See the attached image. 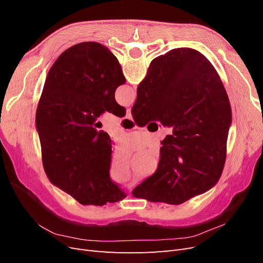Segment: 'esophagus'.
<instances>
[{"instance_id":"obj_1","label":"esophagus","mask_w":263,"mask_h":263,"mask_svg":"<svg viewBox=\"0 0 263 263\" xmlns=\"http://www.w3.org/2000/svg\"><path fill=\"white\" fill-rule=\"evenodd\" d=\"M125 118H127V119H133L130 108H127V109H126V115H125Z\"/></svg>"}]
</instances>
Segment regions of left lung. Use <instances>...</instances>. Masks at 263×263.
Wrapping results in <instances>:
<instances>
[{
    "instance_id": "left-lung-1",
    "label": "left lung",
    "mask_w": 263,
    "mask_h": 263,
    "mask_svg": "<svg viewBox=\"0 0 263 263\" xmlns=\"http://www.w3.org/2000/svg\"><path fill=\"white\" fill-rule=\"evenodd\" d=\"M125 82L117 58L94 42L63 51L47 74L36 110L43 165L52 184L82 205L126 197L109 178L112 140L97 123L105 110L125 116L115 101Z\"/></svg>"
}]
</instances>
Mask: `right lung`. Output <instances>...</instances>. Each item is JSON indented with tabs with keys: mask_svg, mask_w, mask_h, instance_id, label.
I'll use <instances>...</instances> for the list:
<instances>
[{
	"mask_svg": "<svg viewBox=\"0 0 263 263\" xmlns=\"http://www.w3.org/2000/svg\"><path fill=\"white\" fill-rule=\"evenodd\" d=\"M132 115L137 125L159 121L172 127V135L161 141L156 172L134 189L135 197L179 205L218 182L232 108L205 55L176 48L155 58L138 85Z\"/></svg>",
	"mask_w": 263,
	"mask_h": 263,
	"instance_id": "1",
	"label": "right lung"
}]
</instances>
